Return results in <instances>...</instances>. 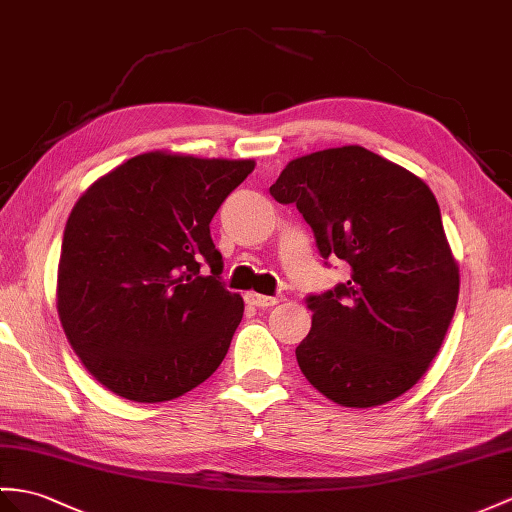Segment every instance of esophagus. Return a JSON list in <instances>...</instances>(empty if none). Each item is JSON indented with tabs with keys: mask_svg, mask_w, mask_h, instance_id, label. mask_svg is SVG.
I'll return each mask as SVG.
<instances>
[{
	"mask_svg": "<svg viewBox=\"0 0 512 512\" xmlns=\"http://www.w3.org/2000/svg\"><path fill=\"white\" fill-rule=\"evenodd\" d=\"M245 302L252 304V306H258V308H267V306H276L280 302V297H271V295H260V293H254L249 291L245 295Z\"/></svg>",
	"mask_w": 512,
	"mask_h": 512,
	"instance_id": "esophagus-1",
	"label": "esophagus"
}]
</instances>
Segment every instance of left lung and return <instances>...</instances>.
<instances>
[{
    "mask_svg": "<svg viewBox=\"0 0 512 512\" xmlns=\"http://www.w3.org/2000/svg\"><path fill=\"white\" fill-rule=\"evenodd\" d=\"M269 193L295 204L323 258L350 278L310 295L313 328L295 356L328 400L371 408L419 382L450 328L458 265L428 184L360 145L291 160Z\"/></svg>",
    "mask_w": 512,
    "mask_h": 512,
    "instance_id": "8db88e82",
    "label": "left lung"
}]
</instances>
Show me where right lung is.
<instances>
[{"label":"right lung","mask_w":512,"mask_h":512,"mask_svg":"<svg viewBox=\"0 0 512 512\" xmlns=\"http://www.w3.org/2000/svg\"><path fill=\"white\" fill-rule=\"evenodd\" d=\"M254 160L147 152L95 180L62 236L56 308L108 391L156 404L213 376L243 319L210 221ZM206 262L211 276L198 271Z\"/></svg>","instance_id":"add662e5"}]
</instances>
